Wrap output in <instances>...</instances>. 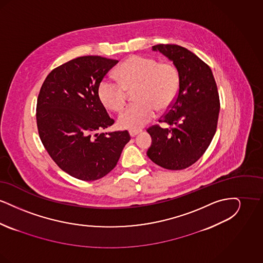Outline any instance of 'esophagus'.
Returning a JSON list of instances; mask_svg holds the SVG:
<instances>
[{"instance_id":"esophagus-1","label":"esophagus","mask_w":263,"mask_h":263,"mask_svg":"<svg viewBox=\"0 0 263 263\" xmlns=\"http://www.w3.org/2000/svg\"><path fill=\"white\" fill-rule=\"evenodd\" d=\"M140 132H141V130H130L129 134H130L131 137H135Z\"/></svg>"}]
</instances>
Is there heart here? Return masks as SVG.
<instances>
[{"mask_svg":"<svg viewBox=\"0 0 263 263\" xmlns=\"http://www.w3.org/2000/svg\"><path fill=\"white\" fill-rule=\"evenodd\" d=\"M117 84L104 80L99 86L102 104L113 111L125 105L127 92L134 90L137 102L126 107L118 116V125L139 130L155 117L156 111L166 109L179 88V74L171 63H159L146 56H131L114 72Z\"/></svg>","mask_w":263,"mask_h":263,"instance_id":"obj_1","label":"heart"}]
</instances>
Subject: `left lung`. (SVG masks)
<instances>
[{
    "label": "left lung",
    "instance_id": "1",
    "mask_svg": "<svg viewBox=\"0 0 263 263\" xmlns=\"http://www.w3.org/2000/svg\"><path fill=\"white\" fill-rule=\"evenodd\" d=\"M179 74V88L170 109L159 120L168 128L154 125L147 131L151 161L166 170H184L196 163L216 133L220 111L217 85L210 67L194 53L175 44H158Z\"/></svg>",
    "mask_w": 263,
    "mask_h": 263
}]
</instances>
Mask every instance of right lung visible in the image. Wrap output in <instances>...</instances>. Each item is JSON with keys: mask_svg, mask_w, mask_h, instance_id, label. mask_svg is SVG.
I'll return each instance as SVG.
<instances>
[{"mask_svg": "<svg viewBox=\"0 0 263 263\" xmlns=\"http://www.w3.org/2000/svg\"><path fill=\"white\" fill-rule=\"evenodd\" d=\"M118 63L83 56L52 70L38 95V134L52 160L85 181L110 173L130 141L128 131L97 133L112 125L99 97L103 77Z\"/></svg>", "mask_w": 263, "mask_h": 263, "instance_id": "right-lung-1", "label": "right lung"}]
</instances>
